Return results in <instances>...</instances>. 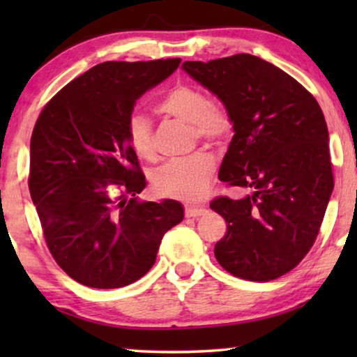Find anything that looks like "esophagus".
I'll return each mask as SVG.
<instances>
[{
    "label": "esophagus",
    "instance_id": "34e87169",
    "mask_svg": "<svg viewBox=\"0 0 357 357\" xmlns=\"http://www.w3.org/2000/svg\"><path fill=\"white\" fill-rule=\"evenodd\" d=\"M203 214H206V209L204 208H185L187 217H200Z\"/></svg>",
    "mask_w": 357,
    "mask_h": 357
}]
</instances>
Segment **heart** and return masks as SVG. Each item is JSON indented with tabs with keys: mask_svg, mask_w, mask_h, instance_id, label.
<instances>
[{
	"mask_svg": "<svg viewBox=\"0 0 357 357\" xmlns=\"http://www.w3.org/2000/svg\"><path fill=\"white\" fill-rule=\"evenodd\" d=\"M157 110L192 126L193 135L208 143H222L231 132V118L220 105H214L209 96L189 84L172 88L157 104ZM128 140L132 149L143 157L153 159L155 154L153 124L140 112L128 118ZM214 172L213 157L195 153L185 159L168 160L153 174V185L162 197L183 202H197L206 193Z\"/></svg>",
	"mask_w": 357,
	"mask_h": 357,
	"instance_id": "b5f03b06",
	"label": "heart"
}]
</instances>
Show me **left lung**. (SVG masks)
<instances>
[{
  "label": "left lung",
  "instance_id": "left-lung-1",
  "mask_svg": "<svg viewBox=\"0 0 357 357\" xmlns=\"http://www.w3.org/2000/svg\"><path fill=\"white\" fill-rule=\"evenodd\" d=\"M183 69L231 118L219 179L247 190L211 203L228 223L214 255L239 279L274 280L312 249L334 189L324 114L301 83L258 56L185 61Z\"/></svg>",
  "mask_w": 357,
  "mask_h": 357
}]
</instances>
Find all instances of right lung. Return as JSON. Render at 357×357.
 Masks as SVG:
<instances>
[{
    "instance_id": "right-lung-1",
    "label": "right lung",
    "mask_w": 357,
    "mask_h": 357,
    "mask_svg": "<svg viewBox=\"0 0 357 357\" xmlns=\"http://www.w3.org/2000/svg\"><path fill=\"white\" fill-rule=\"evenodd\" d=\"M179 63L94 66L66 84L36 121L29 193L50 253L82 285L121 288L142 279L164 234L184 219L176 200H138L146 181L126 129L137 100Z\"/></svg>"
}]
</instances>
